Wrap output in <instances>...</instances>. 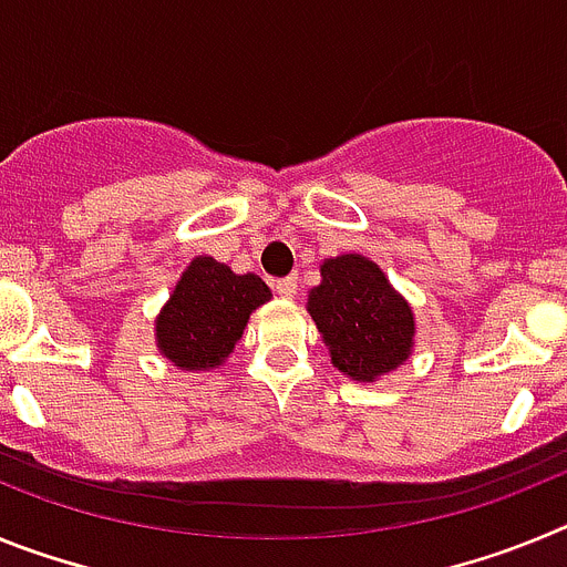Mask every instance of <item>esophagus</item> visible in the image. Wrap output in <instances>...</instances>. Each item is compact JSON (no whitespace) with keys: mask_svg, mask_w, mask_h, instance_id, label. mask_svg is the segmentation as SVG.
<instances>
[{"mask_svg":"<svg viewBox=\"0 0 567 567\" xmlns=\"http://www.w3.org/2000/svg\"><path fill=\"white\" fill-rule=\"evenodd\" d=\"M275 292H278L280 298H295V295H298V278L275 280Z\"/></svg>","mask_w":567,"mask_h":567,"instance_id":"1","label":"esophagus"}]
</instances>
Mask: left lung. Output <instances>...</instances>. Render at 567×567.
<instances>
[{
  "label": "left lung",
  "instance_id": "1",
  "mask_svg": "<svg viewBox=\"0 0 567 567\" xmlns=\"http://www.w3.org/2000/svg\"><path fill=\"white\" fill-rule=\"evenodd\" d=\"M320 275V287L309 292V315L332 363L352 380H374L398 369L412 352L414 318L378 264L363 255H340L329 258Z\"/></svg>",
  "mask_w": 567,
  "mask_h": 567
}]
</instances>
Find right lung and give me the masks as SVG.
I'll return each mask as SVG.
<instances>
[{
  "label": "right lung",
  "mask_w": 567,
  "mask_h": 567,
  "mask_svg": "<svg viewBox=\"0 0 567 567\" xmlns=\"http://www.w3.org/2000/svg\"><path fill=\"white\" fill-rule=\"evenodd\" d=\"M269 300L258 275H235L215 258H195L155 323L158 349L187 372L221 365L249 312Z\"/></svg>",
  "instance_id": "add662e5"
}]
</instances>
